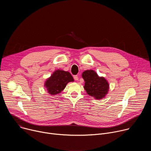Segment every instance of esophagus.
Returning <instances> with one entry per match:
<instances>
[{
	"mask_svg": "<svg viewBox=\"0 0 151 151\" xmlns=\"http://www.w3.org/2000/svg\"><path fill=\"white\" fill-rule=\"evenodd\" d=\"M73 78H74V79H75V81H78V79H79V78H78V75H75V76H73Z\"/></svg>",
	"mask_w": 151,
	"mask_h": 151,
	"instance_id": "34e87169",
	"label": "esophagus"
}]
</instances>
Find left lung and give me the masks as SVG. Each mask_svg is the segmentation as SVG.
I'll list each match as a JSON object with an SVG mask.
<instances>
[{"mask_svg":"<svg viewBox=\"0 0 151 151\" xmlns=\"http://www.w3.org/2000/svg\"><path fill=\"white\" fill-rule=\"evenodd\" d=\"M82 77L85 81L83 88L89 96L96 100H101L108 93V82L104 77L99 76L93 70H85Z\"/></svg>","mask_w":151,"mask_h":151,"instance_id":"obj_1","label":"left lung"}]
</instances>
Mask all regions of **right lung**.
<instances>
[{"mask_svg": "<svg viewBox=\"0 0 151 151\" xmlns=\"http://www.w3.org/2000/svg\"><path fill=\"white\" fill-rule=\"evenodd\" d=\"M74 79L71 74L67 71L58 69L45 82L44 87L48 93L51 96H55L61 93L65 88L67 84L70 82H73Z\"/></svg>", "mask_w": 151, "mask_h": 151, "instance_id": "right-lung-1", "label": "right lung"}]
</instances>
